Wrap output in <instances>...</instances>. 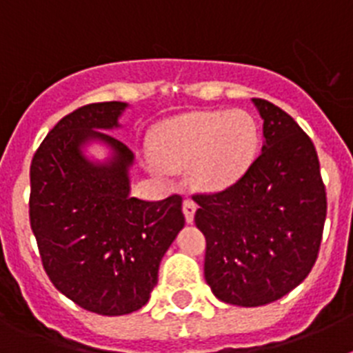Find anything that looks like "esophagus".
Masks as SVG:
<instances>
[{"label": "esophagus", "instance_id": "34e87169", "mask_svg": "<svg viewBox=\"0 0 353 353\" xmlns=\"http://www.w3.org/2000/svg\"><path fill=\"white\" fill-rule=\"evenodd\" d=\"M182 208H183V215H185V221H187V223H189V224H191L192 221H194L196 203H194V201H192V199H183Z\"/></svg>", "mask_w": 353, "mask_h": 353}]
</instances>
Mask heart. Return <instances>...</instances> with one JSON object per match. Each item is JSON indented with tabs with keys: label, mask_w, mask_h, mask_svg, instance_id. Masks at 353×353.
I'll return each instance as SVG.
<instances>
[{
	"label": "heart",
	"mask_w": 353,
	"mask_h": 353,
	"mask_svg": "<svg viewBox=\"0 0 353 353\" xmlns=\"http://www.w3.org/2000/svg\"><path fill=\"white\" fill-rule=\"evenodd\" d=\"M258 150V125L245 111L173 118L159 129L155 157L166 170H187L201 189H224L248 171Z\"/></svg>",
	"instance_id": "b5f03b06"
}]
</instances>
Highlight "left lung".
Segmentation results:
<instances>
[{"mask_svg":"<svg viewBox=\"0 0 353 353\" xmlns=\"http://www.w3.org/2000/svg\"><path fill=\"white\" fill-rule=\"evenodd\" d=\"M263 120L261 154L233 185L194 194L207 240L205 279L219 301L244 307L285 297L311 272L327 215L310 136L281 108L252 99Z\"/></svg>","mask_w":353,"mask_h":353,"instance_id":"8db88e82","label":"left lung"}]
</instances>
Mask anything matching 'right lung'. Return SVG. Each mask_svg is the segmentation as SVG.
I'll list each match as a JSON object with an SVG mask.
<instances>
[{"instance_id":"right-lung-1","label":"right lung","mask_w":353,"mask_h":353,"mask_svg":"<svg viewBox=\"0 0 353 353\" xmlns=\"http://www.w3.org/2000/svg\"><path fill=\"white\" fill-rule=\"evenodd\" d=\"M125 102H99L61 118L33 155L30 223L52 285L83 310L104 316L138 311L157 285L164 252L185 224L182 196H130L134 154L104 130L120 127ZM104 142L108 161L82 148Z\"/></svg>"}]
</instances>
